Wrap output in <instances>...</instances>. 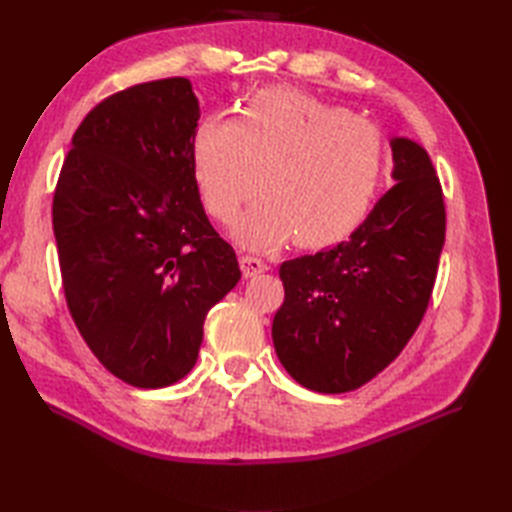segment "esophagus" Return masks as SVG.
Wrapping results in <instances>:
<instances>
[{
    "label": "esophagus",
    "mask_w": 512,
    "mask_h": 512,
    "mask_svg": "<svg viewBox=\"0 0 512 512\" xmlns=\"http://www.w3.org/2000/svg\"><path fill=\"white\" fill-rule=\"evenodd\" d=\"M239 268H242L244 277H255L262 273L266 264H264V259H259L255 255H239Z\"/></svg>",
    "instance_id": "obj_1"
}]
</instances>
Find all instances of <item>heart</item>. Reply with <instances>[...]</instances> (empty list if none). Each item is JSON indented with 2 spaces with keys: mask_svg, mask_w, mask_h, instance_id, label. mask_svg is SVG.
I'll use <instances>...</instances> for the list:
<instances>
[{
  "mask_svg": "<svg viewBox=\"0 0 512 512\" xmlns=\"http://www.w3.org/2000/svg\"><path fill=\"white\" fill-rule=\"evenodd\" d=\"M191 154L202 202L217 222H231L262 187L264 198L235 228L244 244L266 248L295 235L299 246H319L367 209L383 176L385 138L350 110L270 88L248 99L237 121H202Z\"/></svg>",
  "mask_w": 512,
  "mask_h": 512,
  "instance_id": "1",
  "label": "heart"
}]
</instances>
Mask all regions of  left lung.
Wrapping results in <instances>:
<instances>
[{"label": "left lung", "mask_w": 512, "mask_h": 512, "mask_svg": "<svg viewBox=\"0 0 512 512\" xmlns=\"http://www.w3.org/2000/svg\"><path fill=\"white\" fill-rule=\"evenodd\" d=\"M396 184L356 231L279 266L284 303L273 319L281 365L319 394L369 383L405 350L427 312L447 231L427 151L391 140Z\"/></svg>", "instance_id": "8db88e82"}]
</instances>
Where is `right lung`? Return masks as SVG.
Segmentation results:
<instances>
[{
  "mask_svg": "<svg viewBox=\"0 0 512 512\" xmlns=\"http://www.w3.org/2000/svg\"><path fill=\"white\" fill-rule=\"evenodd\" d=\"M200 105L189 79L107 96L72 136L52 198L65 303L107 372L140 389L178 383L202 325L242 277L193 173Z\"/></svg>",
  "mask_w": 512,
  "mask_h": 512,
  "instance_id": "right-lung-1",
  "label": "right lung"
}]
</instances>
